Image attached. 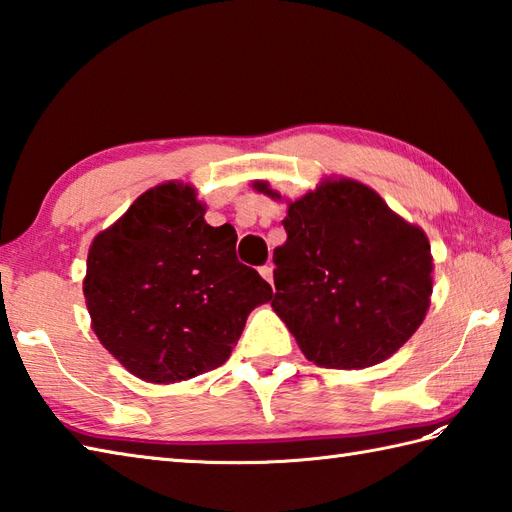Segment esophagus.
I'll list each match as a JSON object with an SVG mask.
<instances>
[{
  "mask_svg": "<svg viewBox=\"0 0 512 512\" xmlns=\"http://www.w3.org/2000/svg\"><path fill=\"white\" fill-rule=\"evenodd\" d=\"M259 275H262L266 281H273V266H270V264L259 266Z\"/></svg>",
  "mask_w": 512,
  "mask_h": 512,
  "instance_id": "1",
  "label": "esophagus"
}]
</instances>
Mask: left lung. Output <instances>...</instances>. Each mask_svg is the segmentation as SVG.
<instances>
[{"label": "left lung", "instance_id": "left-lung-1", "mask_svg": "<svg viewBox=\"0 0 512 512\" xmlns=\"http://www.w3.org/2000/svg\"><path fill=\"white\" fill-rule=\"evenodd\" d=\"M259 191L279 198L266 182ZM275 248L270 306L308 361L363 369L420 328L431 297V246L418 226L354 180L323 182L292 202Z\"/></svg>", "mask_w": 512, "mask_h": 512}]
</instances>
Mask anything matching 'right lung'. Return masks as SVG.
I'll use <instances>...</instances> for the list:
<instances>
[{
  "mask_svg": "<svg viewBox=\"0 0 512 512\" xmlns=\"http://www.w3.org/2000/svg\"><path fill=\"white\" fill-rule=\"evenodd\" d=\"M235 228L209 226L187 184H160L96 235L83 295L105 350L149 383L226 363L273 288L235 255Z\"/></svg>",
  "mask_w": 512,
  "mask_h": 512,
  "instance_id": "right-lung-1",
  "label": "right lung"
}]
</instances>
